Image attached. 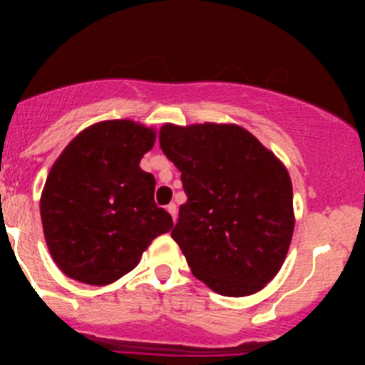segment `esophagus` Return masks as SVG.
Masks as SVG:
<instances>
[{
	"mask_svg": "<svg viewBox=\"0 0 365 365\" xmlns=\"http://www.w3.org/2000/svg\"><path fill=\"white\" fill-rule=\"evenodd\" d=\"M168 212L171 213L173 220H175V222H176V217H178V212H176V205L175 203H169L168 205Z\"/></svg>",
	"mask_w": 365,
	"mask_h": 365,
	"instance_id": "1",
	"label": "esophagus"
}]
</instances>
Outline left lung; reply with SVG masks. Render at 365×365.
I'll list each match as a JSON object with an SVG mask.
<instances>
[{
    "mask_svg": "<svg viewBox=\"0 0 365 365\" xmlns=\"http://www.w3.org/2000/svg\"><path fill=\"white\" fill-rule=\"evenodd\" d=\"M159 143L182 173L187 203L171 237L194 277L224 297L263 289L295 230L286 165L235 123H164Z\"/></svg>",
    "mask_w": 365,
    "mask_h": 365,
    "instance_id": "obj_1",
    "label": "left lung"
}]
</instances>
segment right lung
<instances>
[{"mask_svg":"<svg viewBox=\"0 0 365 365\" xmlns=\"http://www.w3.org/2000/svg\"><path fill=\"white\" fill-rule=\"evenodd\" d=\"M157 130L106 120L81 130L47 175L40 217L54 263L73 281L106 286L134 270L173 219L153 201L155 178L139 168Z\"/></svg>","mask_w":365,"mask_h":365,"instance_id":"add662e5","label":"right lung"}]
</instances>
